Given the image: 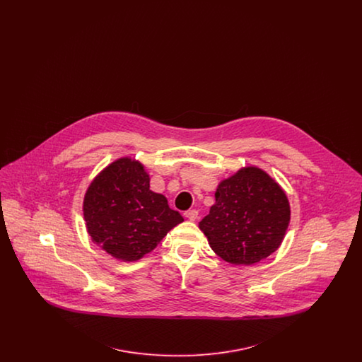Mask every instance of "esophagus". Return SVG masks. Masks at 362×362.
I'll use <instances>...</instances> for the list:
<instances>
[{"instance_id":"obj_1","label":"esophagus","mask_w":362,"mask_h":362,"mask_svg":"<svg viewBox=\"0 0 362 362\" xmlns=\"http://www.w3.org/2000/svg\"><path fill=\"white\" fill-rule=\"evenodd\" d=\"M185 216H186V218H189V221H195L198 218V210H195V209L187 210L185 213Z\"/></svg>"}]
</instances>
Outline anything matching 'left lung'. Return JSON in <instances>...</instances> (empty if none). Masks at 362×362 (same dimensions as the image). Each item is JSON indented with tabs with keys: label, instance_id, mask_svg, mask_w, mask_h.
Instances as JSON below:
<instances>
[{
	"label": "left lung",
	"instance_id": "left-lung-1",
	"mask_svg": "<svg viewBox=\"0 0 362 362\" xmlns=\"http://www.w3.org/2000/svg\"><path fill=\"white\" fill-rule=\"evenodd\" d=\"M214 197L199 229L220 258L250 266L278 250L291 223V206L269 173L241 168L218 185Z\"/></svg>",
	"mask_w": 362,
	"mask_h": 362
}]
</instances>
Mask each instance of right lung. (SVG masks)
<instances>
[{
	"label": "right lung",
	"mask_w": 362,
	"mask_h": 362,
	"mask_svg": "<svg viewBox=\"0 0 362 362\" xmlns=\"http://www.w3.org/2000/svg\"><path fill=\"white\" fill-rule=\"evenodd\" d=\"M149 180L139 161L122 157L105 167L86 189V230L108 255L123 262L138 260L183 223L167 198L149 189Z\"/></svg>",
	"instance_id": "1"
}]
</instances>
